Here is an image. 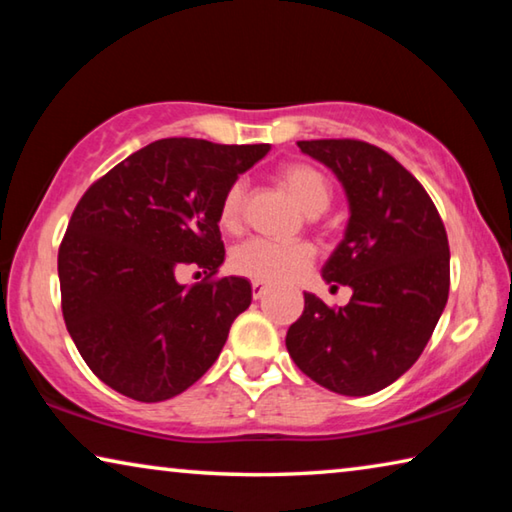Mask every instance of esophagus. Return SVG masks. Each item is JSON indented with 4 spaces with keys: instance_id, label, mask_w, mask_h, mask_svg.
<instances>
[{
    "instance_id": "34e87169",
    "label": "esophagus",
    "mask_w": 512,
    "mask_h": 512,
    "mask_svg": "<svg viewBox=\"0 0 512 512\" xmlns=\"http://www.w3.org/2000/svg\"><path fill=\"white\" fill-rule=\"evenodd\" d=\"M268 291V287H266V284L264 282H253V298L255 300H259V298H264V293Z\"/></svg>"
}]
</instances>
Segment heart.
Instances as JSON below:
<instances>
[{"mask_svg":"<svg viewBox=\"0 0 512 512\" xmlns=\"http://www.w3.org/2000/svg\"><path fill=\"white\" fill-rule=\"evenodd\" d=\"M277 180L287 194L309 216L323 214L332 201V183L323 171L307 162H287L277 169ZM244 212V185L235 183L225 192L219 207L223 230L235 232ZM314 248L309 244H273L264 239H250L235 248L230 257L232 271L257 282L284 284L300 277L314 262Z\"/></svg>","mask_w":512,"mask_h":512,"instance_id":"1","label":"heart"}]
</instances>
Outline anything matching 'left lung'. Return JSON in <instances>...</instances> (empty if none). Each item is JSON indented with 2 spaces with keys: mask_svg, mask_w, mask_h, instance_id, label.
Segmentation results:
<instances>
[{
  "mask_svg": "<svg viewBox=\"0 0 512 512\" xmlns=\"http://www.w3.org/2000/svg\"><path fill=\"white\" fill-rule=\"evenodd\" d=\"M339 178L350 219L323 266L332 289L350 287L332 309L305 293L287 350L316 384L339 395L391 386L429 343L449 296V244L424 187L393 155L359 140L298 142Z\"/></svg>",
  "mask_w": 512,
  "mask_h": 512,
  "instance_id": "left-lung-1",
  "label": "left lung"
}]
</instances>
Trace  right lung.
Returning <instances> with one entry per match:
<instances>
[{
    "mask_svg": "<svg viewBox=\"0 0 512 512\" xmlns=\"http://www.w3.org/2000/svg\"><path fill=\"white\" fill-rule=\"evenodd\" d=\"M268 144L169 137L128 155L76 205L58 250L67 332L103 384L162 402L201 379L253 300L246 277L210 280L225 259L219 207ZM192 263L208 275L175 280Z\"/></svg>",
    "mask_w": 512,
    "mask_h": 512,
    "instance_id": "right-lung-1",
    "label": "right lung"
}]
</instances>
